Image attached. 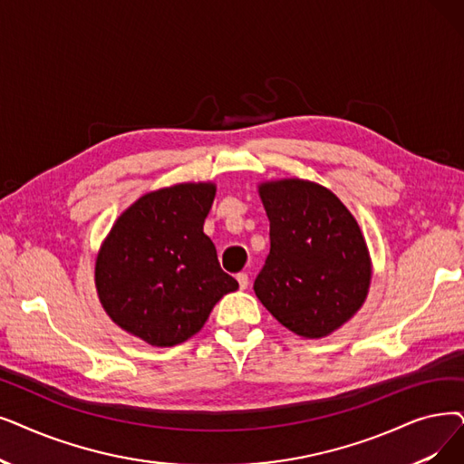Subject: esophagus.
Listing matches in <instances>:
<instances>
[{"label":"esophagus","mask_w":464,"mask_h":464,"mask_svg":"<svg viewBox=\"0 0 464 464\" xmlns=\"http://www.w3.org/2000/svg\"><path fill=\"white\" fill-rule=\"evenodd\" d=\"M237 280H238V288H240V290H246V288H248L250 278H248L246 273H238V275H237Z\"/></svg>","instance_id":"obj_1"}]
</instances>
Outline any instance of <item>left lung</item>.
<instances>
[{
  "mask_svg": "<svg viewBox=\"0 0 464 464\" xmlns=\"http://www.w3.org/2000/svg\"><path fill=\"white\" fill-rule=\"evenodd\" d=\"M271 250L254 280L264 307L297 335L324 337L362 307L372 266L347 207L304 179L259 186Z\"/></svg>",
  "mask_w": 464,
  "mask_h": 464,
  "instance_id": "obj_1",
  "label": "left lung"
}]
</instances>
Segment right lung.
I'll use <instances>...</instances> for the list:
<instances>
[{"label": "right lung", "instance_id": "add662e5", "mask_svg": "<svg viewBox=\"0 0 464 464\" xmlns=\"http://www.w3.org/2000/svg\"><path fill=\"white\" fill-rule=\"evenodd\" d=\"M214 193V184H179L140 197L98 254L96 288L106 313L150 345L189 339L238 288L203 233Z\"/></svg>", "mask_w": 464, "mask_h": 464}]
</instances>
